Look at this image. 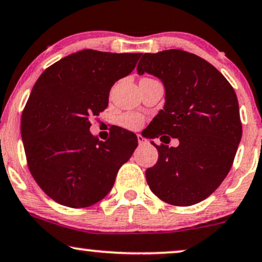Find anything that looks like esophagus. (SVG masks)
I'll return each instance as SVG.
<instances>
[{"mask_svg":"<svg viewBox=\"0 0 262 262\" xmlns=\"http://www.w3.org/2000/svg\"><path fill=\"white\" fill-rule=\"evenodd\" d=\"M138 143H139V145H145V144H147V140L145 139L143 135L138 134Z\"/></svg>","mask_w":262,"mask_h":262,"instance_id":"34e87169","label":"esophagus"}]
</instances>
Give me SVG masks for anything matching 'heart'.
Instances as JSON below:
<instances>
[{"instance_id": "1", "label": "heart", "mask_w": 262, "mask_h": 262, "mask_svg": "<svg viewBox=\"0 0 262 262\" xmlns=\"http://www.w3.org/2000/svg\"><path fill=\"white\" fill-rule=\"evenodd\" d=\"M119 123H121L122 127L137 130L143 125L144 118L140 115H137V113H127V115H123L119 118Z\"/></svg>"}]
</instances>
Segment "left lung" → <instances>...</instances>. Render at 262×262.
<instances>
[{"label": "left lung", "mask_w": 262, "mask_h": 262, "mask_svg": "<svg viewBox=\"0 0 262 262\" xmlns=\"http://www.w3.org/2000/svg\"><path fill=\"white\" fill-rule=\"evenodd\" d=\"M137 71L159 78L165 86V105L150 123L149 138L179 141L177 147L152 141L159 160L146 169L147 184L165 203H200L228 174L241 143L234 89L212 64L182 50L144 53Z\"/></svg>", "instance_id": "8db88e82"}]
</instances>
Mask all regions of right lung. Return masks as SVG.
<instances>
[{
	"label": "right lung",
	"instance_id": "1",
	"mask_svg": "<svg viewBox=\"0 0 262 262\" xmlns=\"http://www.w3.org/2000/svg\"><path fill=\"white\" fill-rule=\"evenodd\" d=\"M140 56L83 50L36 80L21 115V139L31 174L56 203L74 209L99 203L137 149V135L119 127L99 140L90 119L106 110L113 84L132 73Z\"/></svg>",
	"mask_w": 262,
	"mask_h": 262
}]
</instances>
